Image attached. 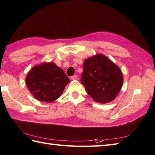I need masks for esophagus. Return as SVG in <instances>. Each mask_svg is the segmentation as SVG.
<instances>
[{"label":"esophagus","instance_id":"obj_1","mask_svg":"<svg viewBox=\"0 0 155 155\" xmlns=\"http://www.w3.org/2000/svg\"><path fill=\"white\" fill-rule=\"evenodd\" d=\"M77 78H78V75H73V76L71 77V80H76Z\"/></svg>","mask_w":155,"mask_h":155}]
</instances>
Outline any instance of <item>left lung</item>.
<instances>
[{
    "label": "left lung",
    "mask_w": 155,
    "mask_h": 155,
    "mask_svg": "<svg viewBox=\"0 0 155 155\" xmlns=\"http://www.w3.org/2000/svg\"><path fill=\"white\" fill-rule=\"evenodd\" d=\"M81 82L93 100L100 103L113 101L123 85L119 67L104 55L98 54L84 61Z\"/></svg>",
    "instance_id": "1"
}]
</instances>
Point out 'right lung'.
I'll return each instance as SVG.
<instances>
[{
    "label": "right lung",
    "instance_id": "right-lung-1",
    "mask_svg": "<svg viewBox=\"0 0 155 155\" xmlns=\"http://www.w3.org/2000/svg\"><path fill=\"white\" fill-rule=\"evenodd\" d=\"M69 81L63 70L52 62L34 66L25 79L26 85L34 98L46 103L59 98Z\"/></svg>",
    "mask_w": 155,
    "mask_h": 155
}]
</instances>
